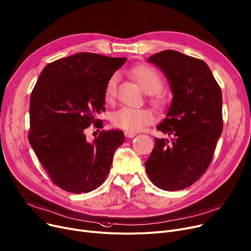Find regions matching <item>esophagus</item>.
Returning <instances> with one entry per match:
<instances>
[{"mask_svg":"<svg viewBox=\"0 0 251 251\" xmlns=\"http://www.w3.org/2000/svg\"><path fill=\"white\" fill-rule=\"evenodd\" d=\"M125 135L128 137V138H132L137 135V133L135 132H132V131H125Z\"/></svg>","mask_w":251,"mask_h":251,"instance_id":"1","label":"esophagus"}]
</instances>
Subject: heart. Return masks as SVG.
<instances>
[{"label":"heart","instance_id":"obj_1","mask_svg":"<svg viewBox=\"0 0 251 251\" xmlns=\"http://www.w3.org/2000/svg\"><path fill=\"white\" fill-rule=\"evenodd\" d=\"M129 74L134 78L146 94H156L162 87L163 81L159 74L148 65H138L130 70ZM119 80V75L115 73L108 78L105 86V99L110 102L116 96L117 83ZM152 103L155 106H162L164 98L160 95H155L152 98ZM154 120V114L147 108H133L123 106L114 111L111 115V122L115 127L124 129L126 131H139L146 125Z\"/></svg>","mask_w":251,"mask_h":251}]
</instances>
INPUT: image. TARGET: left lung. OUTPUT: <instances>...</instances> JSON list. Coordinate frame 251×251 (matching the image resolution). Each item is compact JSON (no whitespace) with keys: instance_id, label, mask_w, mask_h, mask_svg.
<instances>
[{"instance_id":"1","label":"left lung","mask_w":251,"mask_h":251,"mask_svg":"<svg viewBox=\"0 0 251 251\" xmlns=\"http://www.w3.org/2000/svg\"><path fill=\"white\" fill-rule=\"evenodd\" d=\"M148 61L168 77L174 98L157 126L171 139H154L145 170L157 188L183 190L200 179L213 159L223 130L221 88L202 59L163 50Z\"/></svg>"}]
</instances>
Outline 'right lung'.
I'll return each mask as SVG.
<instances>
[{
    "label": "right lung",
    "instance_id": "add662e5",
    "mask_svg": "<svg viewBox=\"0 0 251 251\" xmlns=\"http://www.w3.org/2000/svg\"><path fill=\"white\" fill-rule=\"evenodd\" d=\"M125 61L91 52L60 58L45 66L31 93L28 139L63 191L89 193L101 186L125 140L121 130H102L92 143L86 138L91 125L103 127L96 116L105 111L106 82Z\"/></svg>",
    "mask_w": 251,
    "mask_h": 251
}]
</instances>
